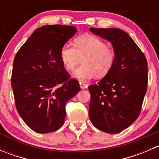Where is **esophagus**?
Instances as JSON below:
<instances>
[{"mask_svg":"<svg viewBox=\"0 0 159 159\" xmlns=\"http://www.w3.org/2000/svg\"><path fill=\"white\" fill-rule=\"evenodd\" d=\"M80 84V88H81V89H87L88 87H89V85H88L87 84H85V83H84V82H80L79 83Z\"/></svg>","mask_w":159,"mask_h":159,"instance_id":"1","label":"esophagus"}]
</instances>
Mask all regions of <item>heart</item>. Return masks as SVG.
I'll return each instance as SVG.
<instances>
[{
  "instance_id": "1",
  "label": "heart",
  "mask_w": 159,
  "mask_h": 159,
  "mask_svg": "<svg viewBox=\"0 0 159 159\" xmlns=\"http://www.w3.org/2000/svg\"><path fill=\"white\" fill-rule=\"evenodd\" d=\"M62 64L67 70H72L81 59L82 63L73 72V77L80 81H87L97 75L102 78L108 75L115 61V52L107 47L103 40L95 36L84 34L74 41V47L64 44L60 51Z\"/></svg>"
}]
</instances>
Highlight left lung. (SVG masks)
<instances>
[{
  "label": "left lung",
  "mask_w": 159,
  "mask_h": 159,
  "mask_svg": "<svg viewBox=\"0 0 159 159\" xmlns=\"http://www.w3.org/2000/svg\"><path fill=\"white\" fill-rule=\"evenodd\" d=\"M109 41L115 52L113 67L98 84L89 87V118L104 132L116 134L139 116L148 85V62L132 38L118 28H90Z\"/></svg>",
  "instance_id": "1"
}]
</instances>
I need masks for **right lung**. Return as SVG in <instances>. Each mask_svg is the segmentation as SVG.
Listing matches in <instances>:
<instances>
[{
  "label": "right lung",
  "instance_id": "1",
  "mask_svg": "<svg viewBox=\"0 0 159 159\" xmlns=\"http://www.w3.org/2000/svg\"><path fill=\"white\" fill-rule=\"evenodd\" d=\"M77 28L45 25L33 32L13 62L11 86L16 108L33 131L50 133L65 122V105L80 91L62 64L60 51Z\"/></svg>",
  "mask_w": 159,
  "mask_h": 159
}]
</instances>
